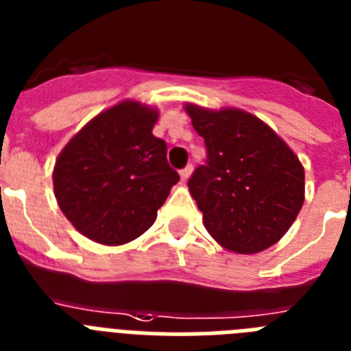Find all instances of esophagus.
<instances>
[{
	"label": "esophagus",
	"instance_id": "obj_1",
	"mask_svg": "<svg viewBox=\"0 0 351 351\" xmlns=\"http://www.w3.org/2000/svg\"><path fill=\"white\" fill-rule=\"evenodd\" d=\"M192 170H193L192 165H188L186 169H182L181 172H179V176H181V181H188V178L192 176Z\"/></svg>",
	"mask_w": 351,
	"mask_h": 351
}]
</instances>
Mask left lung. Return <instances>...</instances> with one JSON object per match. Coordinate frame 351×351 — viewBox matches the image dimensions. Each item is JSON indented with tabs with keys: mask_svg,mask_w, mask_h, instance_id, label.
Here are the masks:
<instances>
[{
	"mask_svg": "<svg viewBox=\"0 0 351 351\" xmlns=\"http://www.w3.org/2000/svg\"><path fill=\"white\" fill-rule=\"evenodd\" d=\"M208 161L188 181L208 233L233 253L254 254L289 231L305 201V170L271 127L237 107L186 104Z\"/></svg>",
	"mask_w": 351,
	"mask_h": 351,
	"instance_id": "8db88e82",
	"label": "left lung"
}]
</instances>
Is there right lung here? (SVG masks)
<instances>
[{
  "mask_svg": "<svg viewBox=\"0 0 351 351\" xmlns=\"http://www.w3.org/2000/svg\"><path fill=\"white\" fill-rule=\"evenodd\" d=\"M156 107L123 100L89 120L60 150L53 192L77 231L104 245H123L154 224L179 173L167 143L152 134Z\"/></svg>",
  "mask_w": 351,
  "mask_h": 351,
  "instance_id": "right-lung-1",
  "label": "right lung"
}]
</instances>
